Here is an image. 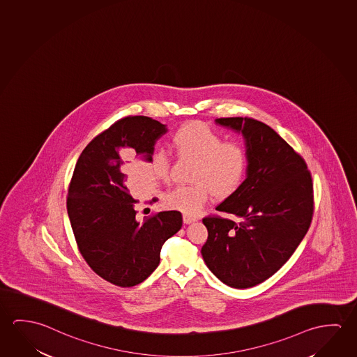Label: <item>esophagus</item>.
Wrapping results in <instances>:
<instances>
[{"instance_id": "1", "label": "esophagus", "mask_w": 357, "mask_h": 357, "mask_svg": "<svg viewBox=\"0 0 357 357\" xmlns=\"http://www.w3.org/2000/svg\"><path fill=\"white\" fill-rule=\"evenodd\" d=\"M182 220H183V223H186V225H190V223H192V222L197 221V218H196V217L187 215H183Z\"/></svg>"}]
</instances>
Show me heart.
<instances>
[{"instance_id":"b5f03b06","label":"heart","mask_w":357,"mask_h":357,"mask_svg":"<svg viewBox=\"0 0 357 357\" xmlns=\"http://www.w3.org/2000/svg\"><path fill=\"white\" fill-rule=\"evenodd\" d=\"M172 145L181 156L196 159L192 185H180L165 196V204L187 215H197L208 198L228 197L242 185L247 172V153L238 142H223L217 131L204 123L180 128L172 136ZM170 155L155 150L146 169L155 180H170Z\"/></svg>"}]
</instances>
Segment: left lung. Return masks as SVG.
<instances>
[{"label": "left lung", "instance_id": "8db88e82", "mask_svg": "<svg viewBox=\"0 0 357 357\" xmlns=\"http://www.w3.org/2000/svg\"><path fill=\"white\" fill-rule=\"evenodd\" d=\"M215 124L242 134L247 177L215 210L233 218L204 217L206 266L228 287L252 288L272 277L293 255L310 227L312 180L305 161L271 126L252 118Z\"/></svg>", "mask_w": 357, "mask_h": 357}]
</instances>
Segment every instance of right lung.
I'll use <instances>...</instances> for the list:
<instances>
[{
    "mask_svg": "<svg viewBox=\"0 0 357 357\" xmlns=\"http://www.w3.org/2000/svg\"><path fill=\"white\" fill-rule=\"evenodd\" d=\"M166 132V125L147 116L120 119L86 145L69 183L67 211L80 255L99 277L121 288L144 282L159 266L162 244L181 229L178 211L137 221V201L121 170L123 150L149 162Z\"/></svg>",
    "mask_w": 357,
    "mask_h": 357,
    "instance_id": "right-lung-1",
    "label": "right lung"
}]
</instances>
